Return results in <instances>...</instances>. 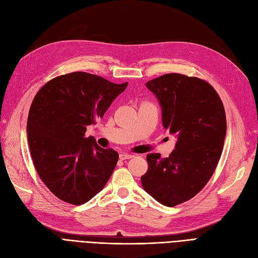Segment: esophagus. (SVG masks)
<instances>
[{"label":"esophagus","instance_id":"obj_1","mask_svg":"<svg viewBox=\"0 0 258 258\" xmlns=\"http://www.w3.org/2000/svg\"><path fill=\"white\" fill-rule=\"evenodd\" d=\"M134 157V155L131 154H127V153H121V154H119V158L121 159V161H124V159H129V158H132Z\"/></svg>","mask_w":258,"mask_h":258}]
</instances>
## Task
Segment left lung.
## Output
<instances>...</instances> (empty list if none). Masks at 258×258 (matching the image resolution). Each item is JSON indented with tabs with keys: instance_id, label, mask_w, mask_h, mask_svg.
<instances>
[{
	"instance_id": "obj_1",
	"label": "left lung",
	"mask_w": 258,
	"mask_h": 258,
	"mask_svg": "<svg viewBox=\"0 0 258 258\" xmlns=\"http://www.w3.org/2000/svg\"><path fill=\"white\" fill-rule=\"evenodd\" d=\"M161 103L163 126L178 139L168 157L146 156L143 189L159 203L173 207L203 189L217 167L227 131L225 107L207 81L166 74L146 82Z\"/></svg>"
}]
</instances>
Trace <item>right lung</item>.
Masks as SVG:
<instances>
[{"mask_svg": "<svg viewBox=\"0 0 258 258\" xmlns=\"http://www.w3.org/2000/svg\"><path fill=\"white\" fill-rule=\"evenodd\" d=\"M127 86L75 72L53 78L34 96L27 121L30 154L39 177L59 200L86 203L112 176L118 153L100 148L86 131Z\"/></svg>", "mask_w": 258, "mask_h": 258, "instance_id": "add662e5", "label": "right lung"}]
</instances>
